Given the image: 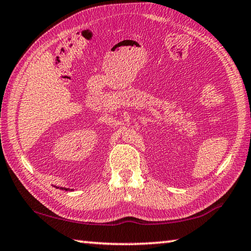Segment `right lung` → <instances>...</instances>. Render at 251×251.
<instances>
[{
    "label": "right lung",
    "instance_id": "add662e5",
    "mask_svg": "<svg viewBox=\"0 0 251 251\" xmlns=\"http://www.w3.org/2000/svg\"><path fill=\"white\" fill-rule=\"evenodd\" d=\"M62 189H63V188H62ZM64 189H65V188H64ZM65 190H67V189H65Z\"/></svg>",
    "mask_w": 251,
    "mask_h": 251
}]
</instances>
